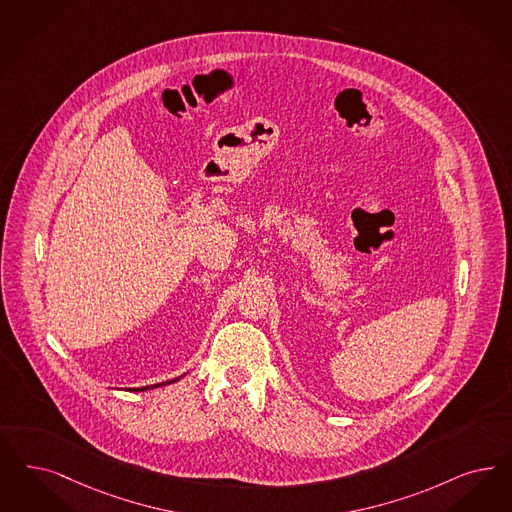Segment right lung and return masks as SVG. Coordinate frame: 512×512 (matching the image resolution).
Returning a JSON list of instances; mask_svg holds the SVG:
<instances>
[{
    "instance_id": "add662e5",
    "label": "right lung",
    "mask_w": 512,
    "mask_h": 512,
    "mask_svg": "<svg viewBox=\"0 0 512 512\" xmlns=\"http://www.w3.org/2000/svg\"><path fill=\"white\" fill-rule=\"evenodd\" d=\"M177 380V378H176ZM176 380H170V382H176ZM170 382H164V384H170ZM159 386H162V384H155V386H145V388H138V391H143V389H149V388H159Z\"/></svg>"
}]
</instances>
